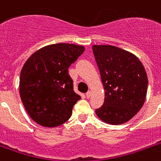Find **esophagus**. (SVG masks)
Segmentation results:
<instances>
[{"mask_svg": "<svg viewBox=\"0 0 161 161\" xmlns=\"http://www.w3.org/2000/svg\"><path fill=\"white\" fill-rule=\"evenodd\" d=\"M86 97H87V98H90V97H91V92L90 91L87 92V93H86Z\"/></svg>", "mask_w": 161, "mask_h": 161, "instance_id": "1", "label": "esophagus"}]
</instances>
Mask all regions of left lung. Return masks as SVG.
I'll return each mask as SVG.
<instances>
[{
    "instance_id": "1",
    "label": "left lung",
    "mask_w": 161,
    "mask_h": 161,
    "mask_svg": "<svg viewBox=\"0 0 161 161\" xmlns=\"http://www.w3.org/2000/svg\"><path fill=\"white\" fill-rule=\"evenodd\" d=\"M93 53L105 89V101L95 110L108 124L119 125L132 119L145 101L148 77L133 54L113 45H93Z\"/></svg>"
}]
</instances>
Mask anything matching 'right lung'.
I'll list each match as a JSON object with an SVG mask.
<instances>
[{
    "instance_id": "add662e5",
    "label": "right lung",
    "mask_w": 161,
    "mask_h": 161,
    "mask_svg": "<svg viewBox=\"0 0 161 161\" xmlns=\"http://www.w3.org/2000/svg\"><path fill=\"white\" fill-rule=\"evenodd\" d=\"M84 47L73 44H55L34 52L23 65L19 92L29 116L43 127L63 124L81 99L73 90L68 68L83 53Z\"/></svg>"
}]
</instances>
